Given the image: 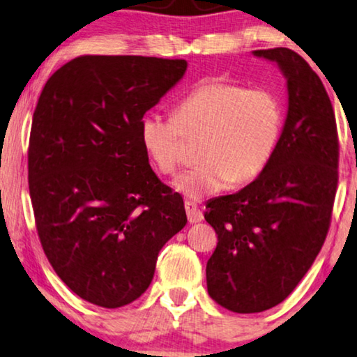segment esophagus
<instances>
[{"instance_id":"1","label":"esophagus","mask_w":357,"mask_h":357,"mask_svg":"<svg viewBox=\"0 0 357 357\" xmlns=\"http://www.w3.org/2000/svg\"><path fill=\"white\" fill-rule=\"evenodd\" d=\"M185 209H187V216L188 221L195 224V222H202L203 221V211L198 208L197 203L193 202H185Z\"/></svg>"}]
</instances>
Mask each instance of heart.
Masks as SVG:
<instances>
[{"label":"heart","instance_id":"heart-1","mask_svg":"<svg viewBox=\"0 0 357 357\" xmlns=\"http://www.w3.org/2000/svg\"><path fill=\"white\" fill-rule=\"evenodd\" d=\"M284 112L275 92L248 89L227 81H206L187 92L174 116L151 110L139 120V139L160 172L174 174L180 164V138L202 133L199 164L175 180L183 195L202 199L229 183L257 178L280 141Z\"/></svg>","mask_w":357,"mask_h":357}]
</instances>
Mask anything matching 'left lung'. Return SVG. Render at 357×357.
I'll list each match as a JSON object with an SVG mask.
<instances>
[{"label":"left lung","instance_id":"left-lung-1","mask_svg":"<svg viewBox=\"0 0 357 357\" xmlns=\"http://www.w3.org/2000/svg\"><path fill=\"white\" fill-rule=\"evenodd\" d=\"M286 79L287 114L265 170L237 193L209 199L218 234L208 292L237 314L271 309L294 291L324 245L338 183V135L330 97L289 48L253 50Z\"/></svg>","mask_w":357,"mask_h":357}]
</instances>
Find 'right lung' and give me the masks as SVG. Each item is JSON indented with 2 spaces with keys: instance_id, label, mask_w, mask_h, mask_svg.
<instances>
[{
  "instance_id": "add662e5",
  "label": "right lung",
  "mask_w": 357,
  "mask_h": 357,
  "mask_svg": "<svg viewBox=\"0 0 357 357\" xmlns=\"http://www.w3.org/2000/svg\"><path fill=\"white\" fill-rule=\"evenodd\" d=\"M185 60L86 55L47 81L33 112L29 192L53 270L91 304L116 309L153 281L160 248L187 224L183 198L153 172L139 120Z\"/></svg>"
}]
</instances>
